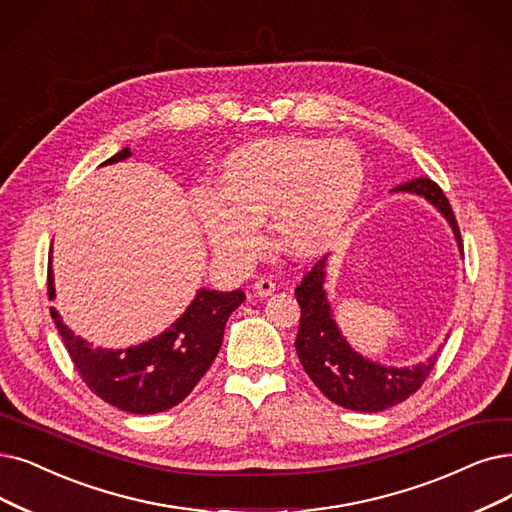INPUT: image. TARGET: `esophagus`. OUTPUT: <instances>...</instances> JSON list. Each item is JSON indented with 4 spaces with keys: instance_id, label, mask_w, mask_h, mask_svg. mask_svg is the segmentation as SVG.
<instances>
[{
    "instance_id": "esophagus-1",
    "label": "esophagus",
    "mask_w": 512,
    "mask_h": 512,
    "mask_svg": "<svg viewBox=\"0 0 512 512\" xmlns=\"http://www.w3.org/2000/svg\"><path fill=\"white\" fill-rule=\"evenodd\" d=\"M254 292L258 296H271L275 292V281L269 279V277H260L256 283H254Z\"/></svg>"
}]
</instances>
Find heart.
Listing matches in <instances>:
<instances>
[{
    "mask_svg": "<svg viewBox=\"0 0 512 512\" xmlns=\"http://www.w3.org/2000/svg\"><path fill=\"white\" fill-rule=\"evenodd\" d=\"M365 182V159L349 140L264 138L227 155L218 189H197L193 210L224 258L254 254L258 222L267 216L285 254L313 258L330 250L349 227Z\"/></svg>",
    "mask_w": 512,
    "mask_h": 512,
    "instance_id": "obj_1",
    "label": "heart"
}]
</instances>
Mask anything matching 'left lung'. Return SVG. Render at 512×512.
<instances>
[{
    "instance_id": "1",
    "label": "left lung",
    "mask_w": 512,
    "mask_h": 512,
    "mask_svg": "<svg viewBox=\"0 0 512 512\" xmlns=\"http://www.w3.org/2000/svg\"><path fill=\"white\" fill-rule=\"evenodd\" d=\"M395 191L422 195L433 206H437L449 224H452L462 250V237L454 210L437 182L431 178H416L403 182V185L395 187ZM323 281L325 256L313 264L311 271L304 273L294 292L300 304L296 353L304 372L309 374L315 386L336 405L355 412H382L414 395L428 374L433 372L439 353L426 363L403 367V370L363 359L338 332L330 304H327L325 298Z\"/></svg>"
}]
</instances>
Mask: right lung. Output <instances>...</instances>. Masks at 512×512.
Listing matches in <instances>:
<instances>
[{"instance_id": "right-lung-1", "label": "right lung", "mask_w": 512, "mask_h": 512, "mask_svg": "<svg viewBox=\"0 0 512 512\" xmlns=\"http://www.w3.org/2000/svg\"><path fill=\"white\" fill-rule=\"evenodd\" d=\"M130 157L121 149L102 166ZM48 298H54L52 258L48 262ZM245 300L241 290H199L189 309L157 338L126 351H105L75 336L50 309L77 374L90 391L128 414L166 412L185 399L214 363L224 325Z\"/></svg>"}]
</instances>
